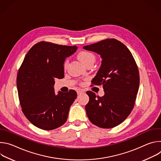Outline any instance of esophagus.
Instances as JSON below:
<instances>
[{
  "label": "esophagus",
  "mask_w": 161,
  "mask_h": 161,
  "mask_svg": "<svg viewBox=\"0 0 161 161\" xmlns=\"http://www.w3.org/2000/svg\"><path fill=\"white\" fill-rule=\"evenodd\" d=\"M83 93H85V91H84V90H78L77 91V94H78V95H80V94H83Z\"/></svg>",
  "instance_id": "1"
}]
</instances>
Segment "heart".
Returning a JSON list of instances; mask_svg holds the SVG:
<instances>
[{
  "label": "heart",
  "mask_w": 161,
  "mask_h": 161,
  "mask_svg": "<svg viewBox=\"0 0 161 161\" xmlns=\"http://www.w3.org/2000/svg\"><path fill=\"white\" fill-rule=\"evenodd\" d=\"M78 58L80 59V60L84 64L86 65L88 63L92 62H95L96 60V57L95 55L90 52H87V51H83L79 53L78 55ZM68 64V60H66L64 63V67L65 68L67 65Z\"/></svg>",
  "instance_id": "1"
}]
</instances>
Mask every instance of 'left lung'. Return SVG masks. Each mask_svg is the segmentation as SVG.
Returning a JSON list of instances; mask_svg holds the SVG:
<instances>
[{"mask_svg":"<svg viewBox=\"0 0 161 161\" xmlns=\"http://www.w3.org/2000/svg\"><path fill=\"white\" fill-rule=\"evenodd\" d=\"M83 49L99 54L101 65L93 84L102 85L103 97L87 91V117L93 124L104 129L123 122L133 109L140 85L138 68L130 52L120 41L107 39L85 46Z\"/></svg>","mask_w":161,"mask_h":161,"instance_id":"obj_1","label":"left lung"}]
</instances>
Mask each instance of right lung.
<instances>
[{
  "instance_id": "obj_1",
  "label": "right lung",
  "mask_w": 161,
  "mask_h": 161,
  "mask_svg": "<svg viewBox=\"0 0 161 161\" xmlns=\"http://www.w3.org/2000/svg\"><path fill=\"white\" fill-rule=\"evenodd\" d=\"M77 48L41 41L27 53L18 73L16 86L22 111L36 127L49 130L66 122L76 92L59 91L55 94L53 86L56 78L64 77L65 58Z\"/></svg>"
}]
</instances>
